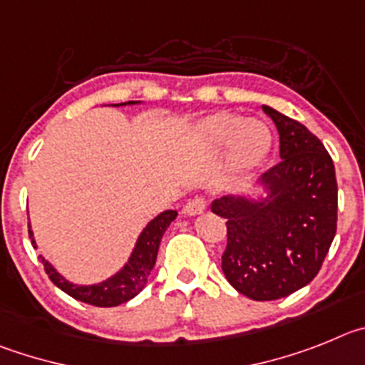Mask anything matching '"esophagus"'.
<instances>
[{
  "label": "esophagus",
  "mask_w": 365,
  "mask_h": 365,
  "mask_svg": "<svg viewBox=\"0 0 365 365\" xmlns=\"http://www.w3.org/2000/svg\"><path fill=\"white\" fill-rule=\"evenodd\" d=\"M205 200L200 198V196H196V198L189 200V202L183 205V212H185L187 216H196V215H202L203 211H205Z\"/></svg>",
  "instance_id": "1"
}]
</instances>
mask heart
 <instances>
[{
    "label": "heart",
    "mask_w": 365,
    "mask_h": 365,
    "mask_svg": "<svg viewBox=\"0 0 365 365\" xmlns=\"http://www.w3.org/2000/svg\"><path fill=\"white\" fill-rule=\"evenodd\" d=\"M198 140L212 153L227 149L232 143L236 158L242 162H260L271 147V130L260 120H242L232 114L207 118L196 129Z\"/></svg>",
    "instance_id": "obj_1"
}]
</instances>
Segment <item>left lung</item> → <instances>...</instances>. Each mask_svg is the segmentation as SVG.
<instances>
[{
  "instance_id": "8db88e82",
  "label": "left lung",
  "mask_w": 365,
  "mask_h": 365,
  "mask_svg": "<svg viewBox=\"0 0 365 365\" xmlns=\"http://www.w3.org/2000/svg\"><path fill=\"white\" fill-rule=\"evenodd\" d=\"M280 134V163L256 189L211 203L225 218L222 269L229 284L251 300L289 297L322 267L336 232L338 187L324 143L300 121L262 105Z\"/></svg>"
}]
</instances>
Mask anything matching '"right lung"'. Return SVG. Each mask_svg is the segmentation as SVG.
<instances>
[{"instance_id":"1","label":"right lung","mask_w":365,"mask_h":365,"mask_svg":"<svg viewBox=\"0 0 365 365\" xmlns=\"http://www.w3.org/2000/svg\"><path fill=\"white\" fill-rule=\"evenodd\" d=\"M136 103H142V101H125V103H118L116 107ZM176 216H178V212L169 209V211L160 212L156 218L150 220L145 227H143V231L140 232V236H138L136 244H134V249L130 252L129 260L125 262V265L118 272H114L113 277L100 282V284H72V282L61 277L60 272L52 267L51 262L45 260V256H39V260L45 265V272L48 274L52 284L58 285L68 297L85 302V304L96 305V307H116V305L133 300L138 293L143 291V287L149 282L150 271H153L154 264H156L160 242H162L170 222H175ZM29 236L32 240V245L36 247L34 232L31 229V223H29Z\"/></svg>"}]
</instances>
